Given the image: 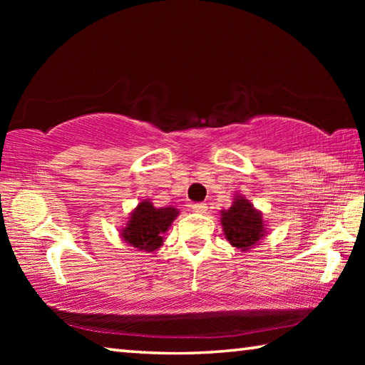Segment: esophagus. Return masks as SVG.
I'll return each mask as SVG.
<instances>
[{"label": "esophagus", "mask_w": 365, "mask_h": 365, "mask_svg": "<svg viewBox=\"0 0 365 365\" xmlns=\"http://www.w3.org/2000/svg\"><path fill=\"white\" fill-rule=\"evenodd\" d=\"M191 211L196 212V214H205L207 211V206L202 205V202H197V205L191 206Z\"/></svg>", "instance_id": "obj_1"}]
</instances>
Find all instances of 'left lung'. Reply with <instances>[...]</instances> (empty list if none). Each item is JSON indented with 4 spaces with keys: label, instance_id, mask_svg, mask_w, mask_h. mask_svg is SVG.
<instances>
[{
    "label": "left lung",
    "instance_id": "1",
    "mask_svg": "<svg viewBox=\"0 0 365 365\" xmlns=\"http://www.w3.org/2000/svg\"><path fill=\"white\" fill-rule=\"evenodd\" d=\"M220 225L227 242L243 252L255 248L267 233L262 212L238 193L232 206L220 211Z\"/></svg>",
    "mask_w": 365,
    "mask_h": 365
}]
</instances>
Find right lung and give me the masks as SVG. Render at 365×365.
<instances>
[{
  "label": "right lung",
  "mask_w": 365,
  "mask_h": 365,
  "mask_svg": "<svg viewBox=\"0 0 365 365\" xmlns=\"http://www.w3.org/2000/svg\"><path fill=\"white\" fill-rule=\"evenodd\" d=\"M180 214L177 207H154L151 200H143L128 215L127 224L120 228L123 243L137 251L153 252L164 243V233Z\"/></svg>",
  "instance_id": "1"
}]
</instances>
